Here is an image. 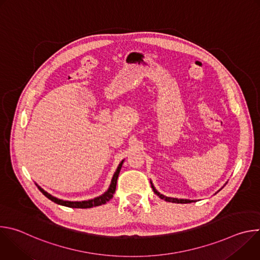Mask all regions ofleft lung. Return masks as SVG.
Segmentation results:
<instances>
[{
	"instance_id": "1",
	"label": "left lung",
	"mask_w": 260,
	"mask_h": 260,
	"mask_svg": "<svg viewBox=\"0 0 260 260\" xmlns=\"http://www.w3.org/2000/svg\"><path fill=\"white\" fill-rule=\"evenodd\" d=\"M150 183H151V187H152V189H153L154 193H155L156 196H158L161 200H165L166 202L176 203V204H189V203H191V202H196V201H190V200H183V199H175V198H168V197H165L164 194L159 193V192L155 189V187L153 186V184H152V182H151V181H150Z\"/></svg>"
}]
</instances>
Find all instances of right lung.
<instances>
[{
	"mask_svg": "<svg viewBox=\"0 0 260 260\" xmlns=\"http://www.w3.org/2000/svg\"><path fill=\"white\" fill-rule=\"evenodd\" d=\"M124 160H122L116 172L114 173L113 175V178L112 180H111V184L109 186V189L102 196L98 197V198H94L93 200H88V201H82V202H69V201H62V200H59V199H56L54 197H52L51 194H49L48 192H46L44 189H42L39 185H37L38 186L39 190L47 198L49 199L50 201L54 202L55 204H58V205H61V206H64V207H69V208H78V209H87V208H92V207H98V206H101V205H104L106 204L107 202H109L111 199L113 198V194L115 192V189H116V184H117V178H118V175H119V172L121 170V167H122V164H123Z\"/></svg>",
	"mask_w": 260,
	"mask_h": 260,
	"instance_id": "1",
	"label": "right lung"
}]
</instances>
